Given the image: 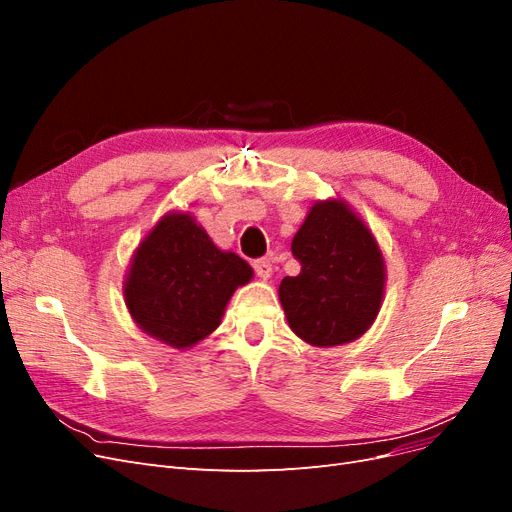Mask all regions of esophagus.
Returning <instances> with one entry per match:
<instances>
[{"mask_svg": "<svg viewBox=\"0 0 512 512\" xmlns=\"http://www.w3.org/2000/svg\"><path fill=\"white\" fill-rule=\"evenodd\" d=\"M254 271H256L258 277H262V280H267V277H271V273H273L271 260H269V258H258V260H254Z\"/></svg>", "mask_w": 512, "mask_h": 512, "instance_id": "1", "label": "esophagus"}]
</instances>
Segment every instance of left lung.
Masks as SVG:
<instances>
[{
  "label": "left lung",
  "mask_w": 512,
  "mask_h": 512,
  "mask_svg": "<svg viewBox=\"0 0 512 512\" xmlns=\"http://www.w3.org/2000/svg\"><path fill=\"white\" fill-rule=\"evenodd\" d=\"M292 256L301 273L280 284L290 329L322 348L361 337L384 294V260L367 226L342 200L316 203L292 239Z\"/></svg>",
  "instance_id": "left-lung-1"
}]
</instances>
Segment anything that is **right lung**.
<instances>
[{
	"instance_id": "1",
	"label": "right lung",
	"mask_w": 512,
	"mask_h": 512,
	"mask_svg": "<svg viewBox=\"0 0 512 512\" xmlns=\"http://www.w3.org/2000/svg\"><path fill=\"white\" fill-rule=\"evenodd\" d=\"M252 267L213 245L188 213H170L138 247L126 280V305L138 327L173 348H190L218 329Z\"/></svg>"
}]
</instances>
